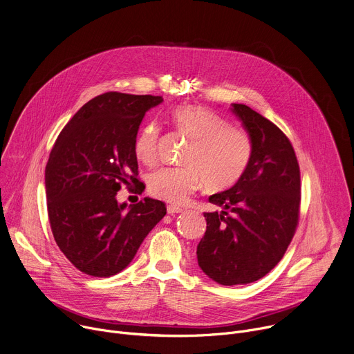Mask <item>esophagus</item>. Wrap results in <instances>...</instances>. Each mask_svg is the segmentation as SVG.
Segmentation results:
<instances>
[{
  "label": "esophagus",
  "instance_id": "esophagus-1",
  "mask_svg": "<svg viewBox=\"0 0 354 354\" xmlns=\"http://www.w3.org/2000/svg\"><path fill=\"white\" fill-rule=\"evenodd\" d=\"M167 212H168V214H176V213H182L183 212V209L182 207H179V206H168L167 207Z\"/></svg>",
  "mask_w": 354,
  "mask_h": 354
}]
</instances>
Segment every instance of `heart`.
I'll list each match as a JSON object with an SVG mask.
<instances>
[{
  "label": "heart",
  "mask_w": 354,
  "mask_h": 354,
  "mask_svg": "<svg viewBox=\"0 0 354 354\" xmlns=\"http://www.w3.org/2000/svg\"><path fill=\"white\" fill-rule=\"evenodd\" d=\"M175 129L190 138L180 167H164L148 176V190L169 203H185L205 182L212 190H223L239 180L252 157L250 134L241 126L230 124L218 113L196 105L172 109ZM160 126L145 124L134 142L136 157L144 164L158 158Z\"/></svg>",
  "instance_id": "heart-1"
}]
</instances>
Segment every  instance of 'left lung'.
Listing matches in <instances>:
<instances>
[{
	"label": "left lung",
	"instance_id": "left-lung-1",
	"mask_svg": "<svg viewBox=\"0 0 354 354\" xmlns=\"http://www.w3.org/2000/svg\"><path fill=\"white\" fill-rule=\"evenodd\" d=\"M231 111L252 138V157L239 180L209 201L223 210L205 213L207 230L197 262L223 286L254 283L283 258L294 236L301 200L299 167L287 136L242 104Z\"/></svg>",
	"mask_w": 354,
	"mask_h": 354
}]
</instances>
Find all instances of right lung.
Returning <instances> with one entry per match:
<instances>
[{"mask_svg":"<svg viewBox=\"0 0 354 354\" xmlns=\"http://www.w3.org/2000/svg\"><path fill=\"white\" fill-rule=\"evenodd\" d=\"M162 96L106 92L86 102L66 124L50 153L46 197L50 227L66 258L82 273L122 272L167 214L160 200L119 203L122 186L142 193L134 142L147 111Z\"/></svg>","mask_w":354,"mask_h":354,"instance_id":"add662e5","label":"right lung"}]
</instances>
